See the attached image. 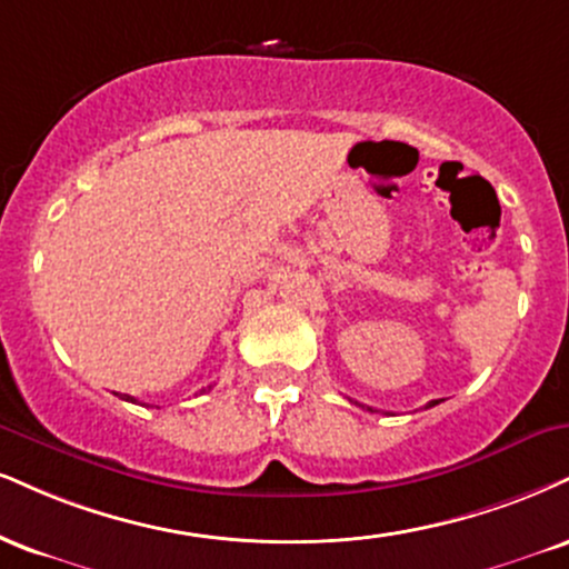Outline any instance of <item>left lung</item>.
Returning <instances> with one entry per match:
<instances>
[{
  "label": "left lung",
  "mask_w": 569,
  "mask_h": 569,
  "mask_svg": "<svg viewBox=\"0 0 569 569\" xmlns=\"http://www.w3.org/2000/svg\"><path fill=\"white\" fill-rule=\"evenodd\" d=\"M432 406H437V400L429 402V408H432ZM362 408H366V410H371V413H373V408H368V406H362Z\"/></svg>",
  "instance_id": "obj_1"
}]
</instances>
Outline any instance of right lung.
Wrapping results in <instances>:
<instances>
[{"instance_id":"1","label":"right lung","mask_w":569,"mask_h":569,"mask_svg":"<svg viewBox=\"0 0 569 569\" xmlns=\"http://www.w3.org/2000/svg\"><path fill=\"white\" fill-rule=\"evenodd\" d=\"M124 400H132V402H134V397H129V395H124Z\"/></svg>"}]
</instances>
